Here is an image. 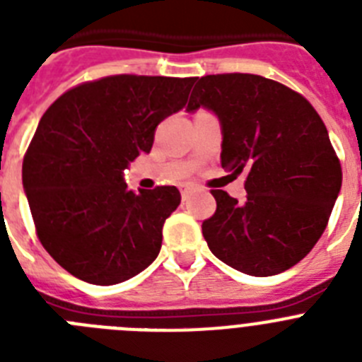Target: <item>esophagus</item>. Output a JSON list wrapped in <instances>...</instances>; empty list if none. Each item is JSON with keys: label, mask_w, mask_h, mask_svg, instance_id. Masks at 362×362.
<instances>
[{"label": "esophagus", "mask_w": 362, "mask_h": 362, "mask_svg": "<svg viewBox=\"0 0 362 362\" xmlns=\"http://www.w3.org/2000/svg\"><path fill=\"white\" fill-rule=\"evenodd\" d=\"M192 192H194V188H192L190 185H185V187H181V196H183V201H187L188 197L192 196Z\"/></svg>", "instance_id": "1"}]
</instances>
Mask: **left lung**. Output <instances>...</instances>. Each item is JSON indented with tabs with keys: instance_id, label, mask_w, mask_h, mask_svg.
Here are the masks:
<instances>
[{
	"instance_id": "1",
	"label": "left lung",
	"mask_w": 362,
	"mask_h": 362,
	"mask_svg": "<svg viewBox=\"0 0 362 362\" xmlns=\"http://www.w3.org/2000/svg\"><path fill=\"white\" fill-rule=\"evenodd\" d=\"M196 81L187 112L216 114L221 165L246 175L243 203L212 190L217 210L203 223L210 252L248 276L288 270L319 241L343 183L328 130L303 95L263 76Z\"/></svg>"
}]
</instances>
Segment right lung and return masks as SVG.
Returning <instances> with one entry per match:
<instances>
[{
	"label": "right lung",
	"mask_w": 362,
	"mask_h": 362,
	"mask_svg": "<svg viewBox=\"0 0 362 362\" xmlns=\"http://www.w3.org/2000/svg\"><path fill=\"white\" fill-rule=\"evenodd\" d=\"M196 78L110 76L65 92L45 112L23 159L37 238L59 267L90 284H117L156 261L175 187L127 188L123 170L148 153L165 117Z\"/></svg>",
	"instance_id": "add662e5"
}]
</instances>
